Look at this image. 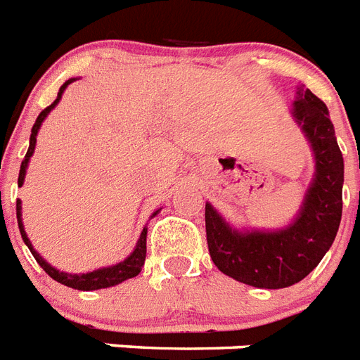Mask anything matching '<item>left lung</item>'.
<instances>
[{"mask_svg": "<svg viewBox=\"0 0 360 360\" xmlns=\"http://www.w3.org/2000/svg\"><path fill=\"white\" fill-rule=\"evenodd\" d=\"M294 119L309 139L316 172L297 217L286 229H232L206 202V240L219 271L255 288L278 290L303 281L326 257L342 219L344 158L335 137L329 109L316 94L299 87Z\"/></svg>", "mask_w": 360, "mask_h": 360, "instance_id": "8db88e82", "label": "left lung"}]
</instances>
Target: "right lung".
<instances>
[{
    "label": "right lung",
    "instance_id": "add662e5",
    "mask_svg": "<svg viewBox=\"0 0 360 360\" xmlns=\"http://www.w3.org/2000/svg\"><path fill=\"white\" fill-rule=\"evenodd\" d=\"M74 79H68L61 85L59 89V93H57V98L56 102L48 105L46 109L40 111V115L37 117L33 124V130H31V137H30V148H27V154H25L24 162L20 165V174H18V188L24 186V178H25V169H27V163H30V158L33 156L34 152V145H37V134L40 130V124L44 122V119L48 117L51 109L56 108L59 100H61L63 93H65V89L70 85ZM22 200H16V219H18V229H20V234H22V240L25 241V245L30 247L31 255L34 257V260L39 262V266L44 269L48 275H50L53 281L57 283L65 284L68 288H74V290H83V292H91V290H100V288H109V286H115V284H120L128 281V278H134L137 277L141 273V267L145 266V258H146V229H143L141 232L139 240H137V245H135L134 252H131L130 257L126 258V260L119 262V264H115V266H109V267H102V269H94V271H89V273H79V275H74V273H65V271H59L56 269L53 266H50L44 258L40 257L39 252L34 251L33 245H31L30 238L25 234L24 230V223H22ZM160 212V210H158ZM158 212H154L152 215H156Z\"/></svg>",
    "mask_w": 360,
    "mask_h": 360
}]
</instances>
